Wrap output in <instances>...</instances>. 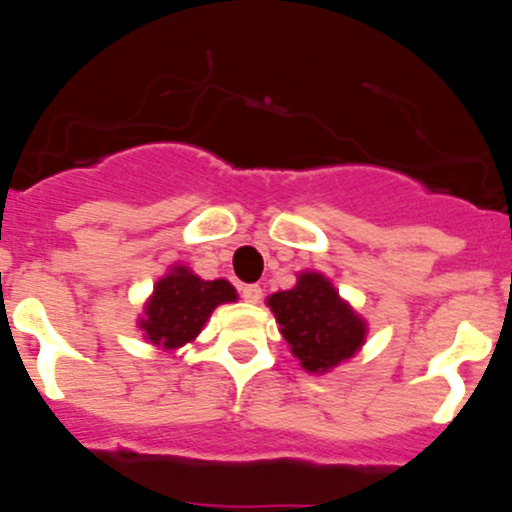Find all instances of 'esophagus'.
<instances>
[{
	"mask_svg": "<svg viewBox=\"0 0 512 512\" xmlns=\"http://www.w3.org/2000/svg\"><path fill=\"white\" fill-rule=\"evenodd\" d=\"M261 293L263 291H261V286H258V283H249V286L241 288V296H244L249 303L261 301Z\"/></svg>",
	"mask_w": 512,
	"mask_h": 512,
	"instance_id": "1",
	"label": "esophagus"
}]
</instances>
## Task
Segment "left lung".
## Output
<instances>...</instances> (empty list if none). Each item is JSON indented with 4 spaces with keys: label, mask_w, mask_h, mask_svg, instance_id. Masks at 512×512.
I'll list each match as a JSON object with an SVG mask.
<instances>
[{
    "label": "left lung",
    "mask_w": 512,
    "mask_h": 512,
    "mask_svg": "<svg viewBox=\"0 0 512 512\" xmlns=\"http://www.w3.org/2000/svg\"><path fill=\"white\" fill-rule=\"evenodd\" d=\"M278 331L303 371L323 376L356 356L368 336L366 318L358 316L338 288L318 271H301L296 286L266 298Z\"/></svg>",
    "instance_id": "left-lung-1"
}]
</instances>
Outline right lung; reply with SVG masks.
Masks as SVG:
<instances>
[{
	"mask_svg": "<svg viewBox=\"0 0 512 512\" xmlns=\"http://www.w3.org/2000/svg\"><path fill=\"white\" fill-rule=\"evenodd\" d=\"M236 298L239 293L226 278L204 281L189 266L174 263L154 283L136 326L151 346L176 351L199 336L216 306L234 303Z\"/></svg>",
	"mask_w": 512,
	"mask_h": 512,
	"instance_id": "1",
	"label": "right lung"
}]
</instances>
